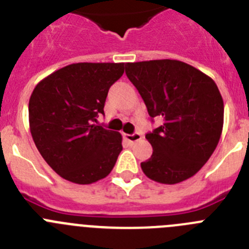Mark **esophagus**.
Returning a JSON list of instances; mask_svg holds the SVG:
<instances>
[{"label": "esophagus", "instance_id": "obj_1", "mask_svg": "<svg viewBox=\"0 0 249 249\" xmlns=\"http://www.w3.org/2000/svg\"><path fill=\"white\" fill-rule=\"evenodd\" d=\"M123 137L126 138V141H128L129 143H136V142L142 140V136H141L140 133H132V135H127V133H124Z\"/></svg>", "mask_w": 249, "mask_h": 249}]
</instances>
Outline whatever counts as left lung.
Returning <instances> with one entry per match:
<instances>
[{"label": "left lung", "instance_id": "obj_1", "mask_svg": "<svg viewBox=\"0 0 249 249\" xmlns=\"http://www.w3.org/2000/svg\"><path fill=\"white\" fill-rule=\"evenodd\" d=\"M126 74L152 118H163L146 138L151 158L141 163L144 175L163 184L183 182L210 160L223 129V100L214 81L177 59L126 65Z\"/></svg>", "mask_w": 249, "mask_h": 249}]
</instances>
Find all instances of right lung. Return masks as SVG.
<instances>
[{"mask_svg":"<svg viewBox=\"0 0 249 249\" xmlns=\"http://www.w3.org/2000/svg\"><path fill=\"white\" fill-rule=\"evenodd\" d=\"M124 63H72L39 81L28 102L37 149L57 175L77 184L107 177L122 151L120 132L97 126Z\"/></svg>","mask_w":249,"mask_h":249,"instance_id":"1","label":"right lung"}]
</instances>
